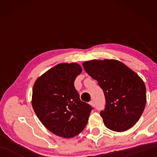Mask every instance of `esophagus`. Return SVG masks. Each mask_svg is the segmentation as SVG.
I'll return each mask as SVG.
<instances>
[{
    "label": "esophagus",
    "mask_w": 157,
    "mask_h": 157,
    "mask_svg": "<svg viewBox=\"0 0 157 157\" xmlns=\"http://www.w3.org/2000/svg\"><path fill=\"white\" fill-rule=\"evenodd\" d=\"M90 105H91L92 107H94L95 106V103H94V100H91V102H90Z\"/></svg>",
    "instance_id": "1"
}]
</instances>
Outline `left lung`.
Returning <instances> with one entry per match:
<instances>
[{
    "instance_id": "obj_1",
    "label": "left lung",
    "mask_w": 157,
    "mask_h": 157,
    "mask_svg": "<svg viewBox=\"0 0 157 157\" xmlns=\"http://www.w3.org/2000/svg\"><path fill=\"white\" fill-rule=\"evenodd\" d=\"M82 66L104 92L105 108L100 114L105 126L118 132L134 126L146 104V88L143 79L116 59L91 60Z\"/></svg>"
}]
</instances>
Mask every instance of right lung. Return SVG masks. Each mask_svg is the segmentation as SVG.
<instances>
[{
  "mask_svg": "<svg viewBox=\"0 0 157 157\" xmlns=\"http://www.w3.org/2000/svg\"><path fill=\"white\" fill-rule=\"evenodd\" d=\"M82 71L78 63H59L37 78L33 86L32 105L37 117L49 131L66 139L84 129L92 110L74 86Z\"/></svg>",
  "mask_w": 157,
  "mask_h": 157,
  "instance_id": "add662e5",
  "label": "right lung"
}]
</instances>
